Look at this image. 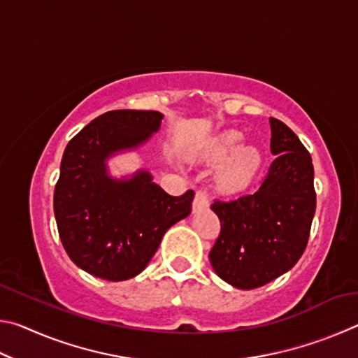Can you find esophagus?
Listing matches in <instances>:
<instances>
[{
    "label": "esophagus",
    "instance_id": "esophagus-1",
    "mask_svg": "<svg viewBox=\"0 0 358 358\" xmlns=\"http://www.w3.org/2000/svg\"><path fill=\"white\" fill-rule=\"evenodd\" d=\"M210 205V199H208V194L205 191H197L196 192V197H194V202H192V211L194 213H197V211L208 208Z\"/></svg>",
    "mask_w": 358,
    "mask_h": 358
}]
</instances>
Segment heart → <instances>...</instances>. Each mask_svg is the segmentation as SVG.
Here are the masks:
<instances>
[{"label": "heart", "instance_id": "heart-1", "mask_svg": "<svg viewBox=\"0 0 358 358\" xmlns=\"http://www.w3.org/2000/svg\"><path fill=\"white\" fill-rule=\"evenodd\" d=\"M241 134L227 131L216 136L205 145L199 153L203 161H222L230 154L233 156L224 162L216 173V187L221 192H238L251 183L260 166V156L254 148H240Z\"/></svg>", "mask_w": 358, "mask_h": 358}]
</instances>
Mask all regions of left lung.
Returning <instances> with one entry per match:
<instances>
[{"label":"left lung","instance_id":"1","mask_svg":"<svg viewBox=\"0 0 358 358\" xmlns=\"http://www.w3.org/2000/svg\"><path fill=\"white\" fill-rule=\"evenodd\" d=\"M276 156L254 194L215 201L221 232L210 251L216 275L237 289H256L299 262L316 211L311 156L282 121L270 118Z\"/></svg>","mask_w":358,"mask_h":358}]
</instances>
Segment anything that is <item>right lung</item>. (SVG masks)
Masks as SVG:
<instances>
[{
	"label": "right lung",
	"mask_w": 358,
	"mask_h": 358,
	"mask_svg": "<svg viewBox=\"0 0 358 358\" xmlns=\"http://www.w3.org/2000/svg\"><path fill=\"white\" fill-rule=\"evenodd\" d=\"M162 113L112 110L71 138L53 194L59 240L78 268L126 281L148 265L169 227L191 213L194 191L171 196L151 173L113 178L107 159L136 150L159 131Z\"/></svg>",
	"instance_id": "obj_1"
}]
</instances>
